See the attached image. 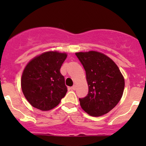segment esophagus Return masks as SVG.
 I'll return each mask as SVG.
<instances>
[{"instance_id":"1","label":"esophagus","mask_w":146,"mask_h":146,"mask_svg":"<svg viewBox=\"0 0 146 146\" xmlns=\"http://www.w3.org/2000/svg\"><path fill=\"white\" fill-rule=\"evenodd\" d=\"M71 89L73 90H75V89H76V86H75V85H73V86L71 88Z\"/></svg>"}]
</instances>
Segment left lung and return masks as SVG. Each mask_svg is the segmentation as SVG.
Instances as JSON below:
<instances>
[{
	"label": "left lung",
	"mask_w": 146,
	"mask_h": 146,
	"mask_svg": "<svg viewBox=\"0 0 146 146\" xmlns=\"http://www.w3.org/2000/svg\"><path fill=\"white\" fill-rule=\"evenodd\" d=\"M86 71L88 93L79 98L82 108L91 116H102L121 100L125 82L118 66L104 54L97 51L75 53Z\"/></svg>",
	"instance_id": "1"
}]
</instances>
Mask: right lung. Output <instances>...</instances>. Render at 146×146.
<instances>
[{
    "label": "right lung",
    "instance_id": "obj_1",
    "mask_svg": "<svg viewBox=\"0 0 146 146\" xmlns=\"http://www.w3.org/2000/svg\"><path fill=\"white\" fill-rule=\"evenodd\" d=\"M67 55L49 51L36 57L23 71L21 88L32 106L41 110L55 108L66 95L67 87L60 68Z\"/></svg>",
    "mask_w": 146,
    "mask_h": 146
}]
</instances>
